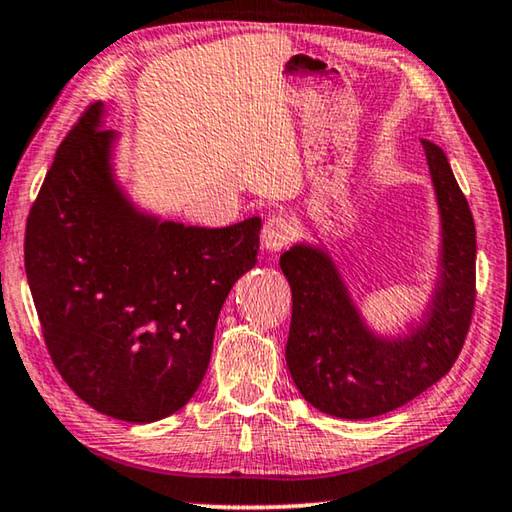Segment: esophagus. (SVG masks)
I'll use <instances>...</instances> for the list:
<instances>
[{
    "mask_svg": "<svg viewBox=\"0 0 512 512\" xmlns=\"http://www.w3.org/2000/svg\"><path fill=\"white\" fill-rule=\"evenodd\" d=\"M262 246L271 253H278V250L287 248L289 243L294 241V225L285 213H273V216L266 218V223L262 227Z\"/></svg>",
    "mask_w": 512,
    "mask_h": 512,
    "instance_id": "esophagus-1",
    "label": "esophagus"
}]
</instances>
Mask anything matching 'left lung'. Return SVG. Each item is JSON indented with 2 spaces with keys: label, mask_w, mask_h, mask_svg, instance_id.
<instances>
[{
  "label": "left lung",
  "mask_w": 512,
  "mask_h": 512,
  "mask_svg": "<svg viewBox=\"0 0 512 512\" xmlns=\"http://www.w3.org/2000/svg\"><path fill=\"white\" fill-rule=\"evenodd\" d=\"M444 223V273L425 322L402 340H377L322 250L294 246L280 257L292 287L287 368L312 407L370 418L421 395L453 368L476 305V225L444 151L423 140Z\"/></svg>",
  "instance_id": "1"
}]
</instances>
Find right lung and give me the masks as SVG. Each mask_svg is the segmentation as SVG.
<instances>
[{"mask_svg": "<svg viewBox=\"0 0 512 512\" xmlns=\"http://www.w3.org/2000/svg\"><path fill=\"white\" fill-rule=\"evenodd\" d=\"M98 105L59 144L27 218L25 271L61 379L105 416L179 411L207 372L230 289L257 262L262 220L223 230L156 223L108 172Z\"/></svg>", "mask_w": 512, "mask_h": 512, "instance_id": "add662e5", "label": "right lung"}]
</instances>
